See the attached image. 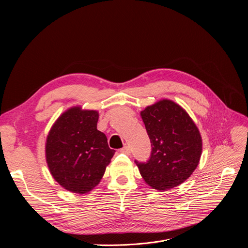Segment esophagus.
Returning <instances> with one entry per match:
<instances>
[{"label": "esophagus", "mask_w": 248, "mask_h": 248, "mask_svg": "<svg viewBox=\"0 0 248 248\" xmlns=\"http://www.w3.org/2000/svg\"><path fill=\"white\" fill-rule=\"evenodd\" d=\"M120 152L123 153V154H125V155H129V154H131V149H129L128 146H125V147L122 148V149L120 150Z\"/></svg>", "instance_id": "1"}]
</instances>
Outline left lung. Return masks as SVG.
<instances>
[{"mask_svg": "<svg viewBox=\"0 0 248 248\" xmlns=\"http://www.w3.org/2000/svg\"><path fill=\"white\" fill-rule=\"evenodd\" d=\"M152 151L147 162L135 161L146 183L168 190L185 182L199 164L202 139L188 113L163 99L140 112Z\"/></svg>", "mask_w": 248, "mask_h": 248, "instance_id": "left-lung-1", "label": "left lung"}]
</instances>
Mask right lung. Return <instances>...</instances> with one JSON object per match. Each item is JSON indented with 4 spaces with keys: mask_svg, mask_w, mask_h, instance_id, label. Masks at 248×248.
Wrapping results in <instances>:
<instances>
[{
    "mask_svg": "<svg viewBox=\"0 0 248 248\" xmlns=\"http://www.w3.org/2000/svg\"><path fill=\"white\" fill-rule=\"evenodd\" d=\"M98 112L72 108L56 121L47 137L50 173L66 190L85 194L93 189L115 153L96 128Z\"/></svg>",
    "mask_w": 248,
    "mask_h": 248,
    "instance_id": "1",
    "label": "right lung"
}]
</instances>
